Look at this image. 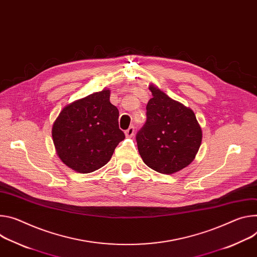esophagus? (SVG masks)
<instances>
[{"label":"esophagus","instance_id":"1","mask_svg":"<svg viewBox=\"0 0 257 257\" xmlns=\"http://www.w3.org/2000/svg\"><path fill=\"white\" fill-rule=\"evenodd\" d=\"M134 131H135V128L134 126H130L126 131H125V135L127 137H132L134 135Z\"/></svg>","mask_w":257,"mask_h":257}]
</instances>
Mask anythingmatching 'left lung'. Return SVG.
Masks as SVG:
<instances>
[{"label":"left lung","mask_w":257,"mask_h":257,"mask_svg":"<svg viewBox=\"0 0 257 257\" xmlns=\"http://www.w3.org/2000/svg\"><path fill=\"white\" fill-rule=\"evenodd\" d=\"M147 105V121L136 134L144 162L162 174L175 173L195 159L202 142V130L194 111L168 97L154 86Z\"/></svg>","instance_id":"8db88e82"}]
</instances>
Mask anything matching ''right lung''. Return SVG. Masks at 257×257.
Wrapping results in <instances>:
<instances>
[{
  "label": "right lung",
  "instance_id": "obj_1",
  "mask_svg": "<svg viewBox=\"0 0 257 257\" xmlns=\"http://www.w3.org/2000/svg\"><path fill=\"white\" fill-rule=\"evenodd\" d=\"M118 119V108L109 102V90L66 105L52 128L57 155L65 165L80 173L101 168L125 138Z\"/></svg>",
  "mask_w": 257,
  "mask_h": 257
}]
</instances>
